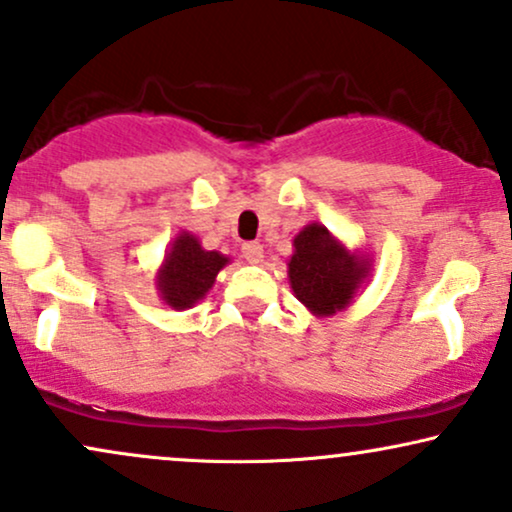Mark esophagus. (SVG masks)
Wrapping results in <instances>:
<instances>
[{
	"mask_svg": "<svg viewBox=\"0 0 512 512\" xmlns=\"http://www.w3.org/2000/svg\"><path fill=\"white\" fill-rule=\"evenodd\" d=\"M240 252H243V257L250 264H260L262 257H264V248H262L260 243H243V248H240Z\"/></svg>",
	"mask_w": 512,
	"mask_h": 512,
	"instance_id": "34e87169",
	"label": "esophagus"
}]
</instances>
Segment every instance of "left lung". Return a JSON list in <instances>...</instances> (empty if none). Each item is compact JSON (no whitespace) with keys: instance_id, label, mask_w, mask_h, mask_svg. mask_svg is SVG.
<instances>
[{"instance_id":"obj_1","label":"left lung","mask_w":512,"mask_h":512,"mask_svg":"<svg viewBox=\"0 0 512 512\" xmlns=\"http://www.w3.org/2000/svg\"><path fill=\"white\" fill-rule=\"evenodd\" d=\"M288 281L295 298L312 315L331 317L346 310L369 276V260L343 248L322 224H307L293 238Z\"/></svg>"}]
</instances>
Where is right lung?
<instances>
[{
	"mask_svg": "<svg viewBox=\"0 0 512 512\" xmlns=\"http://www.w3.org/2000/svg\"><path fill=\"white\" fill-rule=\"evenodd\" d=\"M226 264L229 257L217 250H205L193 233L181 231L159 267L157 291L169 307L188 310L205 298Z\"/></svg>",
	"mask_w": 512,
	"mask_h": 512,
	"instance_id": "right-lung-1",
	"label": "right lung"
}]
</instances>
